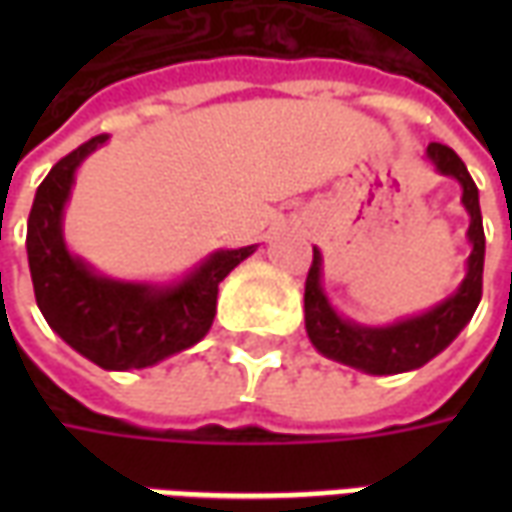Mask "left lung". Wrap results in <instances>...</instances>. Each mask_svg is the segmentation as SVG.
Listing matches in <instances>:
<instances>
[{
	"mask_svg": "<svg viewBox=\"0 0 512 512\" xmlns=\"http://www.w3.org/2000/svg\"><path fill=\"white\" fill-rule=\"evenodd\" d=\"M428 156L433 158L439 172L458 178V183L463 186V205L472 216L469 241L474 249L469 255V274L455 296L419 318H408V321L384 326V329H365V326L337 318V312L329 307L321 290V252L312 249V266L307 274V285H304V321H307V334H310L312 345L323 356L356 367V370L373 373V376L406 373V370L430 362L458 337L466 323L472 321L480 296H483L485 233L477 186H474L461 156L452 147L430 142Z\"/></svg>",
	"mask_w": 512,
	"mask_h": 512,
	"instance_id": "8db88e82",
	"label": "left lung"
}]
</instances>
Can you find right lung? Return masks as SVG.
I'll use <instances>...</instances> for the list:
<instances>
[{
  "label": "right lung",
  "mask_w": 512,
  "mask_h": 512,
  "mask_svg": "<svg viewBox=\"0 0 512 512\" xmlns=\"http://www.w3.org/2000/svg\"><path fill=\"white\" fill-rule=\"evenodd\" d=\"M104 142L106 134L87 139L62 156L38 186L27 224L29 271L40 312L65 343L104 370H139L205 337L216 315L219 282L252 255L255 246L216 252L169 290L93 274L82 260L68 255L60 222L73 172Z\"/></svg>",
  "instance_id": "right-lung-1"
}]
</instances>
